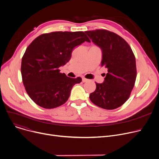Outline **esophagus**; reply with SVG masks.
<instances>
[{
	"mask_svg": "<svg viewBox=\"0 0 159 159\" xmlns=\"http://www.w3.org/2000/svg\"><path fill=\"white\" fill-rule=\"evenodd\" d=\"M89 80L88 79H86V78H82V82H88Z\"/></svg>",
	"mask_w": 159,
	"mask_h": 159,
	"instance_id": "obj_1",
	"label": "esophagus"
}]
</instances>
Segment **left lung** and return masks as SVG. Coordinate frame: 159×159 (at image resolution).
<instances>
[{
	"instance_id": "left-lung-1",
	"label": "left lung",
	"mask_w": 159,
	"mask_h": 159,
	"mask_svg": "<svg viewBox=\"0 0 159 159\" xmlns=\"http://www.w3.org/2000/svg\"><path fill=\"white\" fill-rule=\"evenodd\" d=\"M93 43L102 49L101 66L107 69L104 81L96 82L89 99L96 106L114 110L129 98L137 77L135 57L127 42L106 30L86 31Z\"/></svg>"
}]
</instances>
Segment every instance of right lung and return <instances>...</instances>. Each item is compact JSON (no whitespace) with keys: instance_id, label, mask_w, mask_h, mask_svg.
<instances>
[{"instance_id":"obj_1","label":"right lung","mask_w":159,"mask_h":159,"mask_svg":"<svg viewBox=\"0 0 159 159\" xmlns=\"http://www.w3.org/2000/svg\"><path fill=\"white\" fill-rule=\"evenodd\" d=\"M90 40L83 31H55L33 40L21 62L24 86L32 101L46 109L64 104L80 77L70 78L58 69L71 58L75 47Z\"/></svg>"}]
</instances>
